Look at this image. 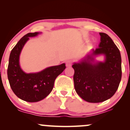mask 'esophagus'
I'll return each instance as SVG.
<instances>
[{
  "label": "esophagus",
  "mask_w": 130,
  "mask_h": 130,
  "mask_svg": "<svg viewBox=\"0 0 130 130\" xmlns=\"http://www.w3.org/2000/svg\"><path fill=\"white\" fill-rule=\"evenodd\" d=\"M71 65H72V61L70 60H68L66 61V66L69 67H71Z\"/></svg>",
  "instance_id": "esophagus-1"
}]
</instances>
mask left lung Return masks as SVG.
<instances>
[{"label": "left lung", "instance_id": "1", "mask_svg": "<svg viewBox=\"0 0 130 130\" xmlns=\"http://www.w3.org/2000/svg\"><path fill=\"white\" fill-rule=\"evenodd\" d=\"M99 47L79 63H74V89L80 98L89 103H100L109 99L119 87L122 78V59L120 51L111 37L100 33ZM103 54V62L92 64L93 55Z\"/></svg>", "mask_w": 130, "mask_h": 130}]
</instances>
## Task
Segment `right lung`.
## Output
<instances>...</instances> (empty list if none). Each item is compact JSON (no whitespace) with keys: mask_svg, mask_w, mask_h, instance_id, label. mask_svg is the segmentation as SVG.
Listing matches in <instances>:
<instances>
[{"mask_svg":"<svg viewBox=\"0 0 130 130\" xmlns=\"http://www.w3.org/2000/svg\"><path fill=\"white\" fill-rule=\"evenodd\" d=\"M38 32L29 33L18 42L11 50L9 58L7 75L10 87L18 97L27 102H37L51 92L56 77L65 69V63L48 67L36 73H26L19 65V55L29 37Z\"/></svg>","mask_w":130,"mask_h":130,"instance_id":"right-lung-1","label":"right lung"}]
</instances>
